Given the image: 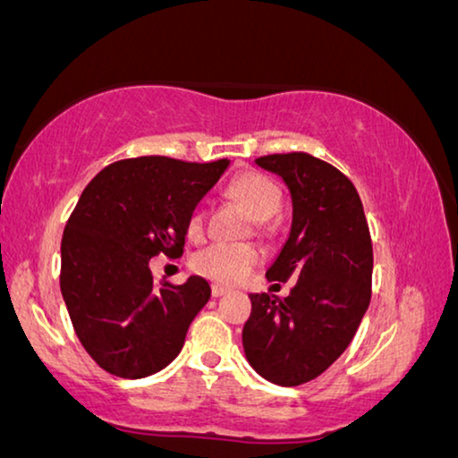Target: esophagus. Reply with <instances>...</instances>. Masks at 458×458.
<instances>
[{
    "mask_svg": "<svg viewBox=\"0 0 458 458\" xmlns=\"http://www.w3.org/2000/svg\"><path fill=\"white\" fill-rule=\"evenodd\" d=\"M230 292V288H224V285H220V284H214L211 285V294H214L216 298H220V296H224V294H228Z\"/></svg>",
    "mask_w": 458,
    "mask_h": 458,
    "instance_id": "obj_1",
    "label": "esophagus"
}]
</instances>
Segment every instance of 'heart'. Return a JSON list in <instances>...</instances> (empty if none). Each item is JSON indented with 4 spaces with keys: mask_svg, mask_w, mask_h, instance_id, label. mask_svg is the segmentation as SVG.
I'll list each match as a JSON object with an SVG mask.
<instances>
[{
    "mask_svg": "<svg viewBox=\"0 0 458 458\" xmlns=\"http://www.w3.org/2000/svg\"><path fill=\"white\" fill-rule=\"evenodd\" d=\"M230 195L249 211V216L257 222V228L267 232V220L277 216L282 208V191L267 176L259 173L241 174L232 181ZM206 228V214L195 209L189 220V234L199 238ZM259 263V250L252 244H230L211 242L197 252L193 259L195 271L220 284H232L247 276Z\"/></svg>",
    "mask_w": 458,
    "mask_h": 458,
    "instance_id": "1",
    "label": "heart"
}]
</instances>
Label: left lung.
Segmentation results:
<instances>
[{"label":"left lung","mask_w":458,"mask_h":458,"mask_svg":"<svg viewBox=\"0 0 458 458\" xmlns=\"http://www.w3.org/2000/svg\"><path fill=\"white\" fill-rule=\"evenodd\" d=\"M255 164L277 174L292 197V226L267 277L298 282L288 298L250 294L242 347L263 378L296 386L345 352L366 315L370 230L356 187L331 164L302 152L263 156Z\"/></svg>","instance_id":"8db88e82"}]
</instances>
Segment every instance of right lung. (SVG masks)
Returning a JSON list of instances; mask_svg holds the SVG:
<instances>
[{"label": "right lung", "instance_id": "1", "mask_svg": "<svg viewBox=\"0 0 458 458\" xmlns=\"http://www.w3.org/2000/svg\"><path fill=\"white\" fill-rule=\"evenodd\" d=\"M230 160L114 162L84 189L61 241V294L81 345L106 372L146 378L179 356L211 288L156 279L149 259L182 255L197 203Z\"/></svg>", "mask_w": 458, "mask_h": 458}]
</instances>
